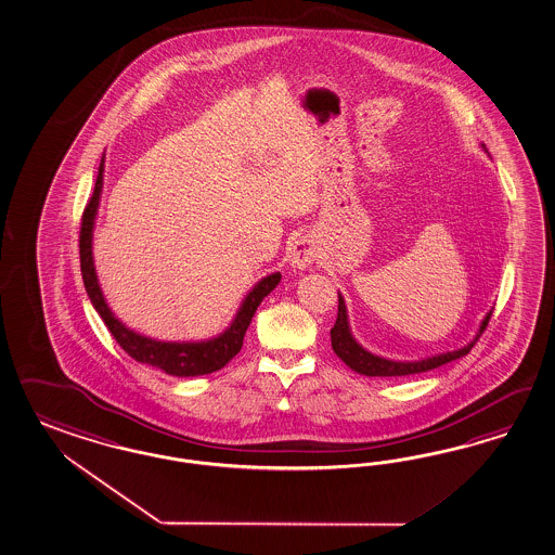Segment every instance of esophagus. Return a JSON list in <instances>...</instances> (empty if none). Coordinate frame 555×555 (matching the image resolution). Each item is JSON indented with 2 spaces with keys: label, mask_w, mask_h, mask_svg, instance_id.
Returning a JSON list of instances; mask_svg holds the SVG:
<instances>
[{
  "label": "esophagus",
  "mask_w": 555,
  "mask_h": 555,
  "mask_svg": "<svg viewBox=\"0 0 555 555\" xmlns=\"http://www.w3.org/2000/svg\"><path fill=\"white\" fill-rule=\"evenodd\" d=\"M319 258V250H317V244L311 241L309 236H300L298 241H295L293 248H291V269L293 271H305L309 269L312 262Z\"/></svg>",
  "instance_id": "1"
}]
</instances>
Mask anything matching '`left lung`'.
<instances>
[{
	"mask_svg": "<svg viewBox=\"0 0 555 555\" xmlns=\"http://www.w3.org/2000/svg\"><path fill=\"white\" fill-rule=\"evenodd\" d=\"M481 149L487 152L486 144H481ZM491 312H493V309L483 317V321H481L474 340L467 343L465 347H461L457 351L439 352V354H433V357L420 359V361H392V359H387V357H378L375 352L366 351L365 347L359 345L357 338L352 337L347 305H345L343 295L338 293L337 323L331 328V345H333L335 354L345 365L351 366L354 373H361L365 377H405V375H417V373H425V371H431V369H437V366L451 363V361L461 359L463 354L472 351V347L477 343V338L481 337V333L486 331Z\"/></svg>",
	"mask_w": 555,
	"mask_h": 555,
	"instance_id": "1",
	"label": "left lung"
}]
</instances>
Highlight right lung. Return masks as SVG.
Returning <instances> with one entry per match:
<instances>
[{"label":"right lung","instance_id":"obj_1","mask_svg":"<svg viewBox=\"0 0 555 555\" xmlns=\"http://www.w3.org/2000/svg\"><path fill=\"white\" fill-rule=\"evenodd\" d=\"M104 186V156L98 168L94 194L83 210L80 230V267L81 279L86 293L94 305L95 312L102 317V321L108 326L109 333L118 340V345L128 352L138 363L156 366L166 375L172 377H198L215 373L218 369L229 363L234 354L243 349V338L246 328L250 325L258 305L262 298L271 295V291L281 283V272H272L269 276L260 279L250 293L244 297L241 309L234 314L232 323L227 331H222L218 337L206 340H158V338L144 337L132 328L124 325L118 317L108 307L104 293L98 283L95 274L94 255H92V236H94L95 215L100 206V194Z\"/></svg>","mask_w":555,"mask_h":555}]
</instances>
